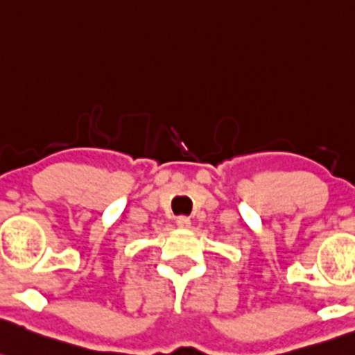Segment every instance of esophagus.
Here are the masks:
<instances>
[{
  "label": "esophagus",
  "instance_id": "obj_1",
  "mask_svg": "<svg viewBox=\"0 0 355 355\" xmlns=\"http://www.w3.org/2000/svg\"><path fill=\"white\" fill-rule=\"evenodd\" d=\"M177 226L182 227V230H187V227H190V219L187 218V216H178Z\"/></svg>",
  "mask_w": 355,
  "mask_h": 355
}]
</instances>
